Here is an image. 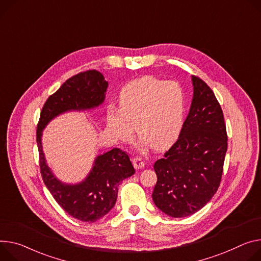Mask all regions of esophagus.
Returning <instances> with one entry per match:
<instances>
[{
    "instance_id": "esophagus-1",
    "label": "esophagus",
    "mask_w": 261,
    "mask_h": 261,
    "mask_svg": "<svg viewBox=\"0 0 261 261\" xmlns=\"http://www.w3.org/2000/svg\"><path fill=\"white\" fill-rule=\"evenodd\" d=\"M132 162H133V165H134V168L136 170H141V169L145 168V162L141 160L139 157H134L132 159Z\"/></svg>"
}]
</instances>
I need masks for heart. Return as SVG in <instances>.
<instances>
[{
  "label": "heart",
  "instance_id": "obj_1",
  "mask_svg": "<svg viewBox=\"0 0 261 261\" xmlns=\"http://www.w3.org/2000/svg\"><path fill=\"white\" fill-rule=\"evenodd\" d=\"M186 113V97L175 81L145 76L126 84L118 94V107L109 105L106 126L115 140H129L135 130L138 146L163 149L178 138Z\"/></svg>",
  "mask_w": 261,
  "mask_h": 261
}]
</instances>
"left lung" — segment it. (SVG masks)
Instances as JSON below:
<instances>
[{"label":"left lung","instance_id":"8db88e82","mask_svg":"<svg viewBox=\"0 0 261 261\" xmlns=\"http://www.w3.org/2000/svg\"><path fill=\"white\" fill-rule=\"evenodd\" d=\"M194 97L176 143L154 164L155 205L172 218L203 208L217 193L227 152V131L220 103L211 88L192 77Z\"/></svg>","mask_w":261,"mask_h":261}]
</instances>
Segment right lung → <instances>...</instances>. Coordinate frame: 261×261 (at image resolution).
<instances>
[{"instance_id":"1","label":"right lung","mask_w":261,"mask_h":261,"mask_svg":"<svg viewBox=\"0 0 261 261\" xmlns=\"http://www.w3.org/2000/svg\"><path fill=\"white\" fill-rule=\"evenodd\" d=\"M107 87L108 82L96 69L73 76L45 101L37 124L36 141L42 180L66 213L86 223L100 220L113 208L118 185L135 173L129 156L121 149L114 148L94 159L91 171L82 182L66 184L59 181L46 164L41 135L45 126L61 113L100 106L105 100Z\"/></svg>"}]
</instances>
